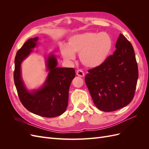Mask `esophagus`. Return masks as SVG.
<instances>
[{
  "mask_svg": "<svg viewBox=\"0 0 149 149\" xmlns=\"http://www.w3.org/2000/svg\"><path fill=\"white\" fill-rule=\"evenodd\" d=\"M76 74L79 76H81V77H83V76H84V73L81 70H78L77 71H76Z\"/></svg>",
  "mask_w": 149,
  "mask_h": 149,
  "instance_id": "1",
  "label": "esophagus"
}]
</instances>
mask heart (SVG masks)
I'll return each mask as SVG.
<instances>
[{
    "label": "heart",
    "instance_id": "1",
    "mask_svg": "<svg viewBox=\"0 0 149 149\" xmlns=\"http://www.w3.org/2000/svg\"><path fill=\"white\" fill-rule=\"evenodd\" d=\"M112 46V40L107 33L87 31L71 36L66 45L60 46V51L66 61L74 60V54L79 53V60L83 65L95 68L104 62Z\"/></svg>",
    "mask_w": 149,
    "mask_h": 149
}]
</instances>
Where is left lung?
Segmentation results:
<instances>
[{"label": "left lung", "mask_w": 149, "mask_h": 149, "mask_svg": "<svg viewBox=\"0 0 149 149\" xmlns=\"http://www.w3.org/2000/svg\"><path fill=\"white\" fill-rule=\"evenodd\" d=\"M116 48L102 64L89 70L84 79L94 104L104 112L118 110L132 101L139 76L133 47L123 34Z\"/></svg>", "instance_id": "left-lung-1"}]
</instances>
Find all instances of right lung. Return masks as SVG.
Instances as JSON below:
<instances>
[{"instance_id": "right-lung-1", "label": "right lung", "mask_w": 149, "mask_h": 149, "mask_svg": "<svg viewBox=\"0 0 149 149\" xmlns=\"http://www.w3.org/2000/svg\"><path fill=\"white\" fill-rule=\"evenodd\" d=\"M38 39L35 37L28 40L17 52L13 79L20 101L26 109L45 118H55L66 109L69 88L75 77V71L73 68L56 67L55 57L49 56L47 60L49 72L45 84L41 89L29 92L21 78L20 65L36 46Z\"/></svg>"}]
</instances>
